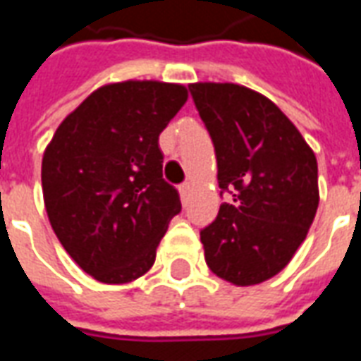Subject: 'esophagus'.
<instances>
[{"instance_id": "obj_1", "label": "esophagus", "mask_w": 361, "mask_h": 361, "mask_svg": "<svg viewBox=\"0 0 361 361\" xmlns=\"http://www.w3.org/2000/svg\"><path fill=\"white\" fill-rule=\"evenodd\" d=\"M189 193H191V183H189V181L181 183V185H180V195H181V199H183V201H188Z\"/></svg>"}]
</instances>
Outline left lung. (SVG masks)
<instances>
[{
    "label": "left lung",
    "instance_id": "left-lung-1",
    "mask_svg": "<svg viewBox=\"0 0 361 361\" xmlns=\"http://www.w3.org/2000/svg\"><path fill=\"white\" fill-rule=\"evenodd\" d=\"M209 129L220 195L219 216L201 230L216 276L253 286L279 274L302 245L319 207L317 158L276 104L234 82H193Z\"/></svg>",
    "mask_w": 361,
    "mask_h": 361
}]
</instances>
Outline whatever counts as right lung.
Instances as JSON below:
<instances>
[{"instance_id":"add662e5","label":"right lung","mask_w":361,"mask_h":361,"mask_svg":"<svg viewBox=\"0 0 361 361\" xmlns=\"http://www.w3.org/2000/svg\"><path fill=\"white\" fill-rule=\"evenodd\" d=\"M185 102L188 89L176 82L104 85L59 123L44 150L51 228L98 282L142 276L181 211L178 191L162 178L158 135Z\"/></svg>"}]
</instances>
